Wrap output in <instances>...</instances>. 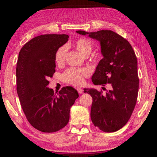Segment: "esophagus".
Segmentation results:
<instances>
[{
	"mask_svg": "<svg viewBox=\"0 0 157 157\" xmlns=\"http://www.w3.org/2000/svg\"><path fill=\"white\" fill-rule=\"evenodd\" d=\"M77 91H78V92L79 93V94H82L84 93V90L80 89V88H78V89H77Z\"/></svg>",
	"mask_w": 157,
	"mask_h": 157,
	"instance_id": "34e87169",
	"label": "esophagus"
}]
</instances>
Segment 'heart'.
<instances>
[{
  "mask_svg": "<svg viewBox=\"0 0 157 157\" xmlns=\"http://www.w3.org/2000/svg\"><path fill=\"white\" fill-rule=\"evenodd\" d=\"M74 46L84 56H88L91 52L92 42L86 38H79L75 41ZM67 47L62 46L57 50L55 55V60L57 64H62L65 62ZM90 70L86 68H69L62 74V79L66 83L75 86H81L84 84V79L90 75Z\"/></svg>",
  "mask_w": 157,
  "mask_h": 157,
  "instance_id": "b5f03b06",
  "label": "heart"
}]
</instances>
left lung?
Segmentation results:
<instances>
[{"instance_id":"obj_1","label":"left lung","mask_w":157,"mask_h":157,"mask_svg":"<svg viewBox=\"0 0 157 157\" xmlns=\"http://www.w3.org/2000/svg\"><path fill=\"white\" fill-rule=\"evenodd\" d=\"M76 33L89 34L100 42L103 58L92 76V82L103 86L108 84L111 88L105 94L102 90H84L93 98L92 123L105 132L118 131L128 122L136 103L139 79L136 55L128 41L111 30Z\"/></svg>"}]
</instances>
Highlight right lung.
I'll use <instances>...</instances> for the list:
<instances>
[{
    "label": "right lung",
    "mask_w": 157,
    "mask_h": 157,
    "mask_svg": "<svg viewBox=\"0 0 157 157\" xmlns=\"http://www.w3.org/2000/svg\"><path fill=\"white\" fill-rule=\"evenodd\" d=\"M67 34L37 36L22 47L17 63V91L21 107L32 126L42 132H55L69 121L70 108L79 97L71 86L55 94L48 88L55 72V55L68 40Z\"/></svg>",
    "instance_id": "right-lung-1"
}]
</instances>
